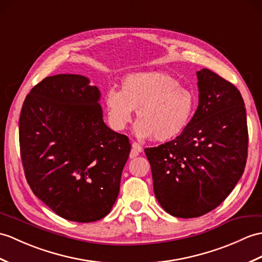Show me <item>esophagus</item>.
Instances as JSON below:
<instances>
[{
  "label": "esophagus",
  "instance_id": "obj_1",
  "mask_svg": "<svg viewBox=\"0 0 262 262\" xmlns=\"http://www.w3.org/2000/svg\"><path fill=\"white\" fill-rule=\"evenodd\" d=\"M142 151H143V147L141 145L137 144V143H133L129 157H130V159H134V157H136L139 153H142Z\"/></svg>",
  "mask_w": 262,
  "mask_h": 262
}]
</instances>
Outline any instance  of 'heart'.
Here are the masks:
<instances>
[{"mask_svg":"<svg viewBox=\"0 0 262 262\" xmlns=\"http://www.w3.org/2000/svg\"><path fill=\"white\" fill-rule=\"evenodd\" d=\"M105 106L113 129H125L137 111L135 135L167 142L185 129L193 114L194 97L166 72L143 71L127 75L121 90L108 89Z\"/></svg>","mask_w":262,"mask_h":262,"instance_id":"obj_1","label":"heart"}]
</instances>
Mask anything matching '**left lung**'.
Returning a JSON list of instances; mask_svg holds the SVG:
<instances>
[{
    "label": "left lung",
    "mask_w": 262,
    "mask_h": 262,
    "mask_svg": "<svg viewBox=\"0 0 262 262\" xmlns=\"http://www.w3.org/2000/svg\"><path fill=\"white\" fill-rule=\"evenodd\" d=\"M199 106L181 135L145 148L154 193L176 217H198L220 205L238 183L248 156L240 91L209 69L196 72Z\"/></svg>",
    "instance_id": "obj_1"
}]
</instances>
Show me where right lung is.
<instances>
[{"instance_id": "add662e5", "label": "right lung", "mask_w": 262, "mask_h": 262, "mask_svg": "<svg viewBox=\"0 0 262 262\" xmlns=\"http://www.w3.org/2000/svg\"><path fill=\"white\" fill-rule=\"evenodd\" d=\"M101 94L81 75L47 77L23 102L21 159L36 198L66 220L94 222L112 211L129 139L102 119Z\"/></svg>"}]
</instances>
